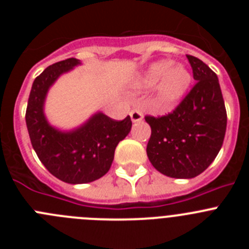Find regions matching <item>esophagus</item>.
Returning a JSON list of instances; mask_svg holds the SVG:
<instances>
[{"label": "esophagus", "mask_w": 249, "mask_h": 249, "mask_svg": "<svg viewBox=\"0 0 249 249\" xmlns=\"http://www.w3.org/2000/svg\"><path fill=\"white\" fill-rule=\"evenodd\" d=\"M129 116H131V120L133 121V122H140V121H142V118H143V113L137 108L132 109V111L129 112Z\"/></svg>", "instance_id": "obj_1"}]
</instances>
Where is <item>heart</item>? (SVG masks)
I'll use <instances>...</instances> for the list:
<instances>
[{
	"instance_id": "1",
	"label": "heart",
	"mask_w": 249,
	"mask_h": 249,
	"mask_svg": "<svg viewBox=\"0 0 249 249\" xmlns=\"http://www.w3.org/2000/svg\"><path fill=\"white\" fill-rule=\"evenodd\" d=\"M172 64V61L152 63L140 80V86L144 89L158 83L157 100L162 106H171L181 100L191 83L188 70L182 65Z\"/></svg>"
}]
</instances>
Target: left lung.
I'll list each match as a JSON object with an SVG mask.
<instances>
[{
    "instance_id": "8db88e82",
    "label": "left lung",
    "mask_w": 249,
    "mask_h": 249,
    "mask_svg": "<svg viewBox=\"0 0 249 249\" xmlns=\"http://www.w3.org/2000/svg\"><path fill=\"white\" fill-rule=\"evenodd\" d=\"M197 82L173 112L146 116L151 126L147 156L162 175L193 178L212 163L223 144L227 112L218 77L201 59L187 54Z\"/></svg>"
}]
</instances>
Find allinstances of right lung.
<instances>
[{
	"mask_svg": "<svg viewBox=\"0 0 249 249\" xmlns=\"http://www.w3.org/2000/svg\"><path fill=\"white\" fill-rule=\"evenodd\" d=\"M77 65L78 59L67 58L48 66L34 81L26 109V124L37 157L51 175L72 184L93 182L108 172L114 149L132 127L129 116L116 121L101 112L70 132L48 124L43 113L48 89Z\"/></svg>",
	"mask_w": 249,
	"mask_h": 249,
	"instance_id": "add662e5",
	"label": "right lung"
}]
</instances>
